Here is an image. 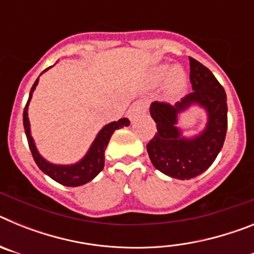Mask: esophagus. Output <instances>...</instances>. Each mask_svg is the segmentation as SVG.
I'll list each match as a JSON object with an SVG mask.
<instances>
[{
    "mask_svg": "<svg viewBox=\"0 0 254 254\" xmlns=\"http://www.w3.org/2000/svg\"><path fill=\"white\" fill-rule=\"evenodd\" d=\"M146 109H147V103L143 102V100H138V102L133 103V104L131 105V108L128 109V117L132 120V118H134L137 114L146 112Z\"/></svg>",
    "mask_w": 254,
    "mask_h": 254,
    "instance_id": "obj_1",
    "label": "esophagus"
}]
</instances>
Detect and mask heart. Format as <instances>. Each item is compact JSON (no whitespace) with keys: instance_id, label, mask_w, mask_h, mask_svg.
I'll return each mask as SVG.
<instances>
[{"instance_id":"b5f03b06","label":"heart","mask_w":254,"mask_h":254,"mask_svg":"<svg viewBox=\"0 0 254 254\" xmlns=\"http://www.w3.org/2000/svg\"><path fill=\"white\" fill-rule=\"evenodd\" d=\"M167 80V93L170 96L179 95L183 93L187 85V78L182 69H173L169 64H161L155 67L150 73V81L152 85H159Z\"/></svg>"}]
</instances>
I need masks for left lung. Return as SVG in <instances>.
<instances>
[{
	"label": "left lung",
	"instance_id": "1",
	"mask_svg": "<svg viewBox=\"0 0 254 254\" xmlns=\"http://www.w3.org/2000/svg\"><path fill=\"white\" fill-rule=\"evenodd\" d=\"M190 67L192 93L174 105L167 102L151 103L150 113L158 132L146 145L152 165L164 174L182 181L194 178L211 167L223 147L228 129L224 87L207 67L192 57ZM194 102L206 109L208 125L202 134L188 140L180 137L175 125L179 113Z\"/></svg>",
	"mask_w": 254,
	"mask_h": 254
}]
</instances>
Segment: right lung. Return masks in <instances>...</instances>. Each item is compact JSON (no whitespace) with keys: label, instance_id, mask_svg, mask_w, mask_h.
<instances>
[{"label":"right lung","instance_id":"right-lung-1","mask_svg":"<svg viewBox=\"0 0 254 254\" xmlns=\"http://www.w3.org/2000/svg\"><path fill=\"white\" fill-rule=\"evenodd\" d=\"M47 69L48 68H46L44 71H47ZM38 81H39V77L35 80L34 85L31 87L30 95H29L28 103L24 108V114H22L24 129H25L31 155H33V158H34L39 169L46 173L47 176L51 177L53 181L58 182L60 185L67 186V187H77V186L85 185V183L95 178L104 168V151L107 149V145L111 140L113 132L116 129L122 128L125 126H129V121L127 118H121L117 122H112L105 126L104 128L98 133L90 150L85 155V158L81 161H78L77 164H73V165H55V164L48 163L40 156L37 147H35L34 141L30 136V125H29L28 120V105L31 99V94H33L35 86L38 85Z\"/></svg>","mask_w":254,"mask_h":254}]
</instances>
